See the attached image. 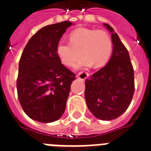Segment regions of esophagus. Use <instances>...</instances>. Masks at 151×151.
Returning <instances> with one entry per match:
<instances>
[{
	"label": "esophagus",
	"mask_w": 151,
	"mask_h": 151,
	"mask_svg": "<svg viewBox=\"0 0 151 151\" xmlns=\"http://www.w3.org/2000/svg\"><path fill=\"white\" fill-rule=\"evenodd\" d=\"M89 76V74H88V73H87V72H80L78 74H77V77L79 78H81V79L82 80H85L86 78H88V77Z\"/></svg>",
	"instance_id": "34e87169"
}]
</instances>
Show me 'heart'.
Segmentation results:
<instances>
[{"label": "heart", "mask_w": 151, "mask_h": 151, "mask_svg": "<svg viewBox=\"0 0 151 151\" xmlns=\"http://www.w3.org/2000/svg\"><path fill=\"white\" fill-rule=\"evenodd\" d=\"M70 41L59 42L57 55L62 63L73 67L80 56H83L78 67H102L109 60L112 51V42L109 35L104 30L79 28L70 35Z\"/></svg>", "instance_id": "1"}]
</instances>
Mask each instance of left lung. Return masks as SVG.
<instances>
[{
	"label": "left lung",
	"mask_w": 151,
	"mask_h": 151,
	"mask_svg": "<svg viewBox=\"0 0 151 151\" xmlns=\"http://www.w3.org/2000/svg\"><path fill=\"white\" fill-rule=\"evenodd\" d=\"M113 44L109 63L85 81L84 97L88 109L101 120L118 118L130 105L134 94V72L128 50L109 24Z\"/></svg>",
	"instance_id": "8db88e82"
}]
</instances>
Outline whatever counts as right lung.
Returning a JSON list of instances; mask_svg holds the SVG:
<instances>
[{
    "mask_svg": "<svg viewBox=\"0 0 151 151\" xmlns=\"http://www.w3.org/2000/svg\"><path fill=\"white\" fill-rule=\"evenodd\" d=\"M73 23L69 21L45 26L28 42L18 66L19 102L32 119L48 123L63 116L75 74L61 63L57 44Z\"/></svg>",
    "mask_w": 151,
    "mask_h": 151,
    "instance_id": "obj_1",
    "label": "right lung"
}]
</instances>
